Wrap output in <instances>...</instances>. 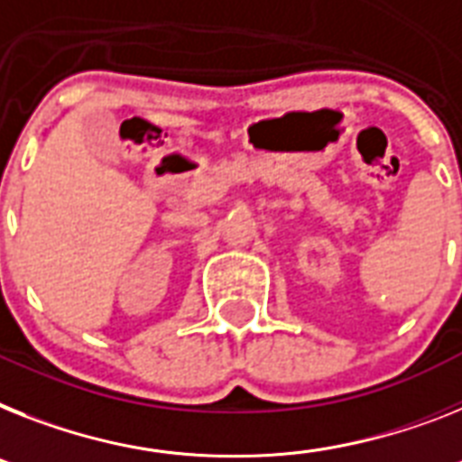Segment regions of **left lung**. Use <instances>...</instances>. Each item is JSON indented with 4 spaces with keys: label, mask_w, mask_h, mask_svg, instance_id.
<instances>
[{
    "label": "left lung",
    "mask_w": 462,
    "mask_h": 462,
    "mask_svg": "<svg viewBox=\"0 0 462 462\" xmlns=\"http://www.w3.org/2000/svg\"><path fill=\"white\" fill-rule=\"evenodd\" d=\"M460 171H462V170H460Z\"/></svg>",
    "instance_id": "left-lung-1"
}]
</instances>
